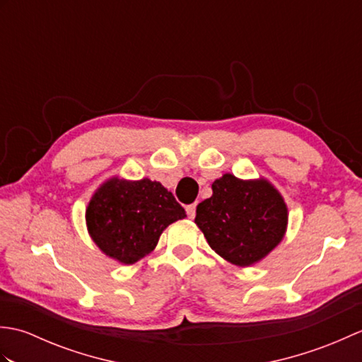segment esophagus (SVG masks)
<instances>
[{
  "label": "esophagus",
  "mask_w": 362,
  "mask_h": 362,
  "mask_svg": "<svg viewBox=\"0 0 362 362\" xmlns=\"http://www.w3.org/2000/svg\"><path fill=\"white\" fill-rule=\"evenodd\" d=\"M187 214H188L189 219H194V216H196V204L187 206Z\"/></svg>",
  "instance_id": "34e87169"
}]
</instances>
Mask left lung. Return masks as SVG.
Segmentation results:
<instances>
[{
	"label": "left lung",
	"mask_w": 362,
	"mask_h": 362,
	"mask_svg": "<svg viewBox=\"0 0 362 362\" xmlns=\"http://www.w3.org/2000/svg\"><path fill=\"white\" fill-rule=\"evenodd\" d=\"M211 189L213 196L197 205L194 222L219 257L247 267L280 244L286 233L288 206L271 182L224 174Z\"/></svg>",
	"instance_id": "1"
}]
</instances>
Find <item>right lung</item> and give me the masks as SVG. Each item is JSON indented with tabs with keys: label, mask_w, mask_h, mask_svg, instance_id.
Here are the masks:
<instances>
[{
	"label": "right lung",
	"mask_w": 362,
	"mask_h": 362,
	"mask_svg": "<svg viewBox=\"0 0 362 362\" xmlns=\"http://www.w3.org/2000/svg\"><path fill=\"white\" fill-rule=\"evenodd\" d=\"M183 218V206L160 182L118 177L96 189L86 211L91 240L122 264H134L151 253L163 230Z\"/></svg>",
	"instance_id": "1"
}]
</instances>
